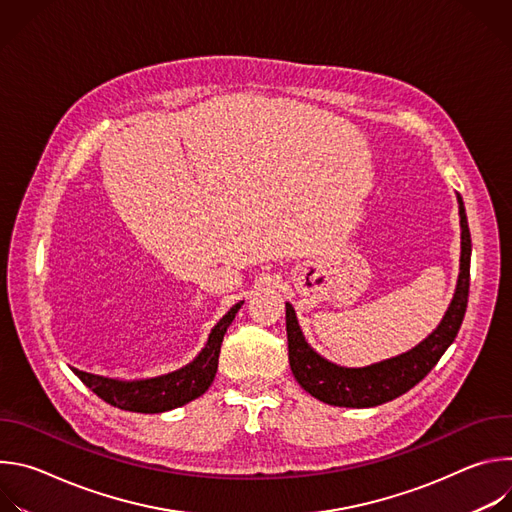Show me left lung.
I'll use <instances>...</instances> for the list:
<instances>
[{
  "label": "left lung",
  "mask_w": 512,
  "mask_h": 512,
  "mask_svg": "<svg viewBox=\"0 0 512 512\" xmlns=\"http://www.w3.org/2000/svg\"><path fill=\"white\" fill-rule=\"evenodd\" d=\"M460 208V273L454 289V298L442 318L419 344L397 356L367 364V367H340V364L318 354L306 340L296 310L285 302V330L289 367L300 387L322 403L334 407H377L393 401L413 389L450 348L462 326L468 289H470V255L472 239L468 229L466 208L458 194Z\"/></svg>",
  "instance_id": "8db88e82"
}]
</instances>
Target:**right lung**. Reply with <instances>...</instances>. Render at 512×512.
<instances>
[{"instance_id":"right-lung-1","label":"right lung","mask_w":512,"mask_h":512,"mask_svg":"<svg viewBox=\"0 0 512 512\" xmlns=\"http://www.w3.org/2000/svg\"><path fill=\"white\" fill-rule=\"evenodd\" d=\"M245 302H237L221 320L214 324L208 334L202 350L182 369H176L166 375L150 379H111L103 375L85 373L72 369L97 397L109 405L133 411V413H164L176 407H182L208 391L218 369V354L227 334V328L233 324L237 312Z\"/></svg>"}]
</instances>
